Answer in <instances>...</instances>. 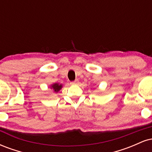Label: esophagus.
Listing matches in <instances>:
<instances>
[{
    "mask_svg": "<svg viewBox=\"0 0 152 152\" xmlns=\"http://www.w3.org/2000/svg\"><path fill=\"white\" fill-rule=\"evenodd\" d=\"M77 83H78V79H76V80H75V81H71V84H77Z\"/></svg>",
    "mask_w": 152,
    "mask_h": 152,
    "instance_id": "esophagus-1",
    "label": "esophagus"
}]
</instances>
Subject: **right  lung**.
Instances as JSON below:
<instances>
[{
  "label": "right lung",
  "mask_w": 152,
  "mask_h": 152,
  "mask_svg": "<svg viewBox=\"0 0 152 152\" xmlns=\"http://www.w3.org/2000/svg\"><path fill=\"white\" fill-rule=\"evenodd\" d=\"M61 87H62L61 85H59L58 83H54V84L52 85L51 88H53L55 92H58V91L61 88Z\"/></svg>",
  "instance_id": "right-lung-1"
}]
</instances>
